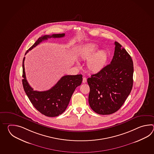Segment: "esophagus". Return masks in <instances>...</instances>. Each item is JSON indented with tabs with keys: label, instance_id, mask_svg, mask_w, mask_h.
Segmentation results:
<instances>
[{
	"label": "esophagus",
	"instance_id": "obj_1",
	"mask_svg": "<svg viewBox=\"0 0 154 154\" xmlns=\"http://www.w3.org/2000/svg\"><path fill=\"white\" fill-rule=\"evenodd\" d=\"M86 82V78L85 77H84L82 79V82L83 83H85Z\"/></svg>",
	"mask_w": 154,
	"mask_h": 154
}]
</instances>
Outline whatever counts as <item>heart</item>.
Returning a JSON list of instances; mask_svg holds the SVG:
<instances>
[{"label": "heart", "instance_id": "1", "mask_svg": "<svg viewBox=\"0 0 154 154\" xmlns=\"http://www.w3.org/2000/svg\"><path fill=\"white\" fill-rule=\"evenodd\" d=\"M98 49V46L96 44L90 43L85 45L80 51L81 59L88 61L87 68L92 73L101 72L108 63V53L105 50H100L97 52Z\"/></svg>", "mask_w": 154, "mask_h": 154}]
</instances>
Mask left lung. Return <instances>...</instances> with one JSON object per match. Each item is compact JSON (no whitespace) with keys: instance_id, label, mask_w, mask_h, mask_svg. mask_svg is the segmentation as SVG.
Here are the masks:
<instances>
[{"instance_id":"8db88e82","label":"left lung","mask_w":154,"mask_h":154,"mask_svg":"<svg viewBox=\"0 0 154 154\" xmlns=\"http://www.w3.org/2000/svg\"><path fill=\"white\" fill-rule=\"evenodd\" d=\"M111 62L101 72L88 79L90 87L88 103L99 115L117 111L131 93L133 84V62L127 51L115 42Z\"/></svg>"}]
</instances>
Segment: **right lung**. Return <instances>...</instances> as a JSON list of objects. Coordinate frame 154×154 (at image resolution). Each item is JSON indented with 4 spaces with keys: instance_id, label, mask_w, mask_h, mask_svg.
Wrapping results in <instances>:
<instances>
[{
    "instance_id": "obj_1",
    "label": "right lung",
    "mask_w": 154,
    "mask_h": 154,
    "mask_svg": "<svg viewBox=\"0 0 154 154\" xmlns=\"http://www.w3.org/2000/svg\"><path fill=\"white\" fill-rule=\"evenodd\" d=\"M65 36V33L45 35L39 37L36 42L28 49L29 51L37 46L44 40L50 38H61ZM24 57L23 62V89L29 101L37 111L47 117H56L62 114L69 104L72 94L76 87L80 86L82 81V75L63 76L56 85L51 89L45 91H35L26 80Z\"/></svg>"
}]
</instances>
